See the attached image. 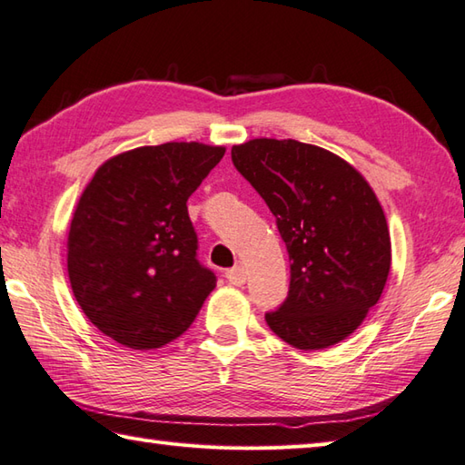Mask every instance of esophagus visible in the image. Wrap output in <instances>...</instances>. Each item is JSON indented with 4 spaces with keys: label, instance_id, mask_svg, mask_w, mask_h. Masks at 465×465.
<instances>
[{
    "label": "esophagus",
    "instance_id": "obj_1",
    "mask_svg": "<svg viewBox=\"0 0 465 465\" xmlns=\"http://www.w3.org/2000/svg\"><path fill=\"white\" fill-rule=\"evenodd\" d=\"M225 278L232 285H243L245 280H248V273H245L243 265H235V268L225 272Z\"/></svg>",
    "mask_w": 465,
    "mask_h": 465
}]
</instances>
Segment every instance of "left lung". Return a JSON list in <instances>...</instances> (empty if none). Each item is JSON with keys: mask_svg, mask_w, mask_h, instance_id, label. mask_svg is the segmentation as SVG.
<instances>
[{"mask_svg": "<svg viewBox=\"0 0 465 465\" xmlns=\"http://www.w3.org/2000/svg\"><path fill=\"white\" fill-rule=\"evenodd\" d=\"M232 162L275 215L292 262L288 298L265 322L303 351L340 343L390 275V230L371 185L340 155L295 140L233 145Z\"/></svg>", "mask_w": 465, "mask_h": 465, "instance_id": "obj_1", "label": "left lung"}]
</instances>
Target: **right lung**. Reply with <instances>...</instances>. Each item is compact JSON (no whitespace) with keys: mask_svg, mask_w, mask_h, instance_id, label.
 <instances>
[{"mask_svg":"<svg viewBox=\"0 0 465 465\" xmlns=\"http://www.w3.org/2000/svg\"><path fill=\"white\" fill-rule=\"evenodd\" d=\"M225 153L170 142L117 153L75 205L67 275L97 330L132 350H155L190 328L215 275L197 262L187 200Z\"/></svg>","mask_w":465,"mask_h":465,"instance_id":"add662e5","label":"right lung"}]
</instances>
